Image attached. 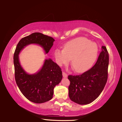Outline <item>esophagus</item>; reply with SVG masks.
Returning a JSON list of instances; mask_svg holds the SVG:
<instances>
[{
  "label": "esophagus",
  "mask_w": 122,
  "mask_h": 122,
  "mask_svg": "<svg viewBox=\"0 0 122 122\" xmlns=\"http://www.w3.org/2000/svg\"><path fill=\"white\" fill-rule=\"evenodd\" d=\"M62 75H63V77H67V74H66L65 72H62Z\"/></svg>",
  "instance_id": "obj_1"
}]
</instances>
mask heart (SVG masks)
I'll use <instances>...</instances> for the list:
<instances>
[{"label": "heart", "mask_w": 122, "mask_h": 122, "mask_svg": "<svg viewBox=\"0 0 122 122\" xmlns=\"http://www.w3.org/2000/svg\"><path fill=\"white\" fill-rule=\"evenodd\" d=\"M98 46L89 39L80 37L67 42L63 50L56 49L54 56L60 66L67 65L71 59V64L76 72H85L93 65L97 56Z\"/></svg>", "instance_id": "b5f03b06"}]
</instances>
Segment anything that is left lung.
I'll list each match as a JSON object with an SVG mask.
<instances>
[{"label": "left lung", "mask_w": 122, "mask_h": 122, "mask_svg": "<svg viewBox=\"0 0 122 122\" xmlns=\"http://www.w3.org/2000/svg\"><path fill=\"white\" fill-rule=\"evenodd\" d=\"M96 63L92 68L79 75H69L68 87L71 100L78 104H88L98 97L108 80L109 54L102 47Z\"/></svg>", "instance_id": "left-lung-1"}]
</instances>
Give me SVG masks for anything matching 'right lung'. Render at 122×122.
<instances>
[{"mask_svg":"<svg viewBox=\"0 0 122 122\" xmlns=\"http://www.w3.org/2000/svg\"><path fill=\"white\" fill-rule=\"evenodd\" d=\"M54 41L51 36L36 32L22 38L16 47L13 56L15 82L22 94L32 102L42 103L51 100L53 98L54 88L62 78V73L61 68L48 59L45 60L42 68L38 73L28 74L20 65L19 53L28 45L38 44L47 54Z\"/></svg>","mask_w":122,"mask_h":122,"instance_id":"obj_1","label":"right lung"}]
</instances>
